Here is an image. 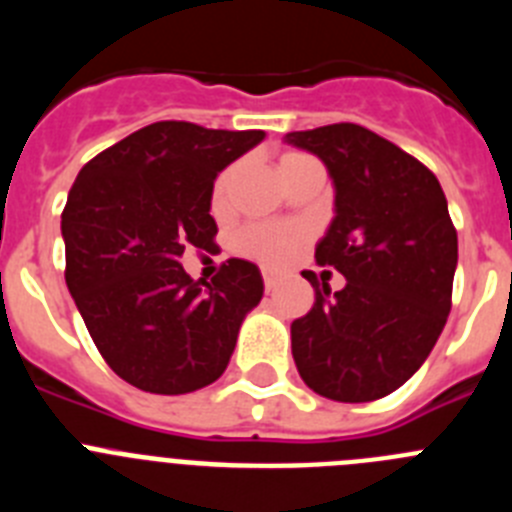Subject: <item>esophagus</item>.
Returning <instances> with one entry per match:
<instances>
[{
    "instance_id": "obj_1",
    "label": "esophagus",
    "mask_w": 512,
    "mask_h": 512,
    "mask_svg": "<svg viewBox=\"0 0 512 512\" xmlns=\"http://www.w3.org/2000/svg\"><path fill=\"white\" fill-rule=\"evenodd\" d=\"M261 277H264V287H266V292H271V289H274V287H277V284H279L277 271L264 269V271H261Z\"/></svg>"
}]
</instances>
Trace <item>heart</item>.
<instances>
[{
  "instance_id": "b5f03b06",
  "label": "heart",
  "mask_w": 512,
  "mask_h": 512,
  "mask_svg": "<svg viewBox=\"0 0 512 512\" xmlns=\"http://www.w3.org/2000/svg\"><path fill=\"white\" fill-rule=\"evenodd\" d=\"M300 153H284L279 161V169L295 164ZM233 171H223L212 184V207L223 210L228 202V189ZM307 241V230L302 225H271V223H256L248 225L238 238V248L253 259L264 261V264H284L297 253V248Z\"/></svg>"
}]
</instances>
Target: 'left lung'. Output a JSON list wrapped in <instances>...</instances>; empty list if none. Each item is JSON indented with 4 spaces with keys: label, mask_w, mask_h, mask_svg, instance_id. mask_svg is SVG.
Listing matches in <instances>:
<instances>
[{
    "label": "left lung",
    "mask_w": 512,
    "mask_h": 512,
    "mask_svg": "<svg viewBox=\"0 0 512 512\" xmlns=\"http://www.w3.org/2000/svg\"><path fill=\"white\" fill-rule=\"evenodd\" d=\"M310 151L336 187V217L315 248L346 277L315 289L292 323V356L312 392L372 402L408 382L428 359L451 310L459 241L441 184L418 158L354 122L284 135Z\"/></svg>",
    "instance_id": "1"
}]
</instances>
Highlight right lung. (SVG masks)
I'll return each instance as SVG.
<instances>
[{
  "instance_id": "obj_1",
  "label": "right lung",
  "mask_w": 512,
  "mask_h": 512,
  "mask_svg": "<svg viewBox=\"0 0 512 512\" xmlns=\"http://www.w3.org/2000/svg\"><path fill=\"white\" fill-rule=\"evenodd\" d=\"M264 130L164 120L135 130L76 176L61 215L66 284L112 372L153 395H187L225 372L259 266L230 259L194 282L184 248L215 246V176Z\"/></svg>"
}]
</instances>
